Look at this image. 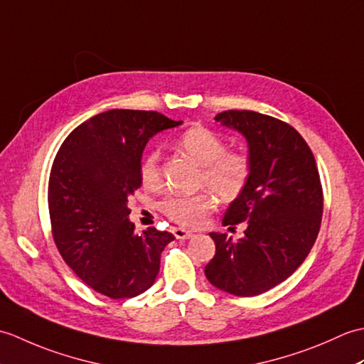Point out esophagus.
I'll return each instance as SVG.
<instances>
[{
  "label": "esophagus",
  "mask_w": 364,
  "mask_h": 364,
  "mask_svg": "<svg viewBox=\"0 0 364 364\" xmlns=\"http://www.w3.org/2000/svg\"><path fill=\"white\" fill-rule=\"evenodd\" d=\"M172 233H173V236L176 239H189V237L194 236V233H192V231L184 230V228H173Z\"/></svg>",
  "instance_id": "1"
}]
</instances>
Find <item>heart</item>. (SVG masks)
<instances>
[{"label": "heart", "mask_w": 364, "mask_h": 364, "mask_svg": "<svg viewBox=\"0 0 364 364\" xmlns=\"http://www.w3.org/2000/svg\"><path fill=\"white\" fill-rule=\"evenodd\" d=\"M178 146L202 166L200 186L210 189L222 202H233L249 186L252 164L245 153L227 150L223 139L205 127H192L178 137ZM159 153L149 151L139 164V178L145 188L156 189L161 183ZM214 208L213 196H167L159 210L170 220L184 227L202 225L206 214Z\"/></svg>", "instance_id": "obj_1"}]
</instances>
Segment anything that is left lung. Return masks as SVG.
I'll return each mask as SVG.
<instances>
[{"label":"left lung","instance_id":"obj_1","mask_svg":"<svg viewBox=\"0 0 364 364\" xmlns=\"http://www.w3.org/2000/svg\"><path fill=\"white\" fill-rule=\"evenodd\" d=\"M215 122L245 137L252 175L222 220L230 228L245 222L244 237L210 233L215 255L205 275L225 292L258 296L296 272L318 237L323 210L318 166L286 122L255 111H223Z\"/></svg>","mask_w":364,"mask_h":364}]
</instances>
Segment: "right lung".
<instances>
[{"mask_svg": "<svg viewBox=\"0 0 364 364\" xmlns=\"http://www.w3.org/2000/svg\"><path fill=\"white\" fill-rule=\"evenodd\" d=\"M180 122L154 111L111 109L76 127L54 158L48 183L53 237L60 257L92 289L131 299L156 280L161 253L175 236L134 233L128 197L141 188L146 142Z\"/></svg>", "mask_w": 364, "mask_h": 364, "instance_id": "obj_1", "label": "right lung"}]
</instances>
